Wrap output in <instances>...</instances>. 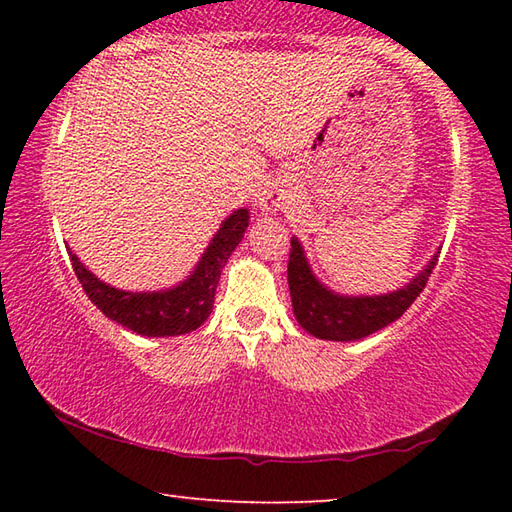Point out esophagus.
<instances>
[{"mask_svg":"<svg viewBox=\"0 0 512 512\" xmlns=\"http://www.w3.org/2000/svg\"><path fill=\"white\" fill-rule=\"evenodd\" d=\"M280 198H282V194H280V189H277V185L266 183L262 189H259L255 203L262 207L264 212H271L273 207H277V203H280Z\"/></svg>","mask_w":512,"mask_h":512,"instance_id":"esophagus-1","label":"esophagus"}]
</instances>
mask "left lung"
Here are the masks:
<instances>
[{
  "label": "left lung",
  "instance_id": "1",
  "mask_svg": "<svg viewBox=\"0 0 512 512\" xmlns=\"http://www.w3.org/2000/svg\"><path fill=\"white\" fill-rule=\"evenodd\" d=\"M436 259L438 253L431 257L424 271L397 291L384 293V296H341L318 282L300 241L291 237L287 273L293 314L302 329L314 334L316 339L359 341L395 323L413 305V300L427 287L429 275L436 268Z\"/></svg>",
  "mask_w": 512,
  "mask_h": 512
}]
</instances>
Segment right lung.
<instances>
[{"label": "right lung", "instance_id": "add662e5", "mask_svg": "<svg viewBox=\"0 0 512 512\" xmlns=\"http://www.w3.org/2000/svg\"><path fill=\"white\" fill-rule=\"evenodd\" d=\"M248 219L250 216L246 207L232 212L221 223L210 246L205 248L201 262L196 264L192 275L173 289L164 291L133 293L110 287V284L90 273L72 250H67L83 291L110 320L142 336H180L194 332L212 314L216 284H219L221 271L232 250L244 239Z\"/></svg>", "mask_w": 512, "mask_h": 512}]
</instances>
